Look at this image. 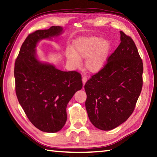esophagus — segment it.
Returning a JSON list of instances; mask_svg holds the SVG:
<instances>
[{
    "instance_id": "obj_1",
    "label": "esophagus",
    "mask_w": 157,
    "mask_h": 157,
    "mask_svg": "<svg viewBox=\"0 0 157 157\" xmlns=\"http://www.w3.org/2000/svg\"><path fill=\"white\" fill-rule=\"evenodd\" d=\"M82 84H83V86H84L85 85L86 82L87 81V77H86V76H82Z\"/></svg>"
}]
</instances>
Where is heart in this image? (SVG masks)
Segmentation results:
<instances>
[{
    "label": "heart",
    "mask_w": 157,
    "mask_h": 157,
    "mask_svg": "<svg viewBox=\"0 0 157 157\" xmlns=\"http://www.w3.org/2000/svg\"><path fill=\"white\" fill-rule=\"evenodd\" d=\"M111 48L109 41L103 40L101 37H81L75 41V51L68 49L66 51V55L68 60L75 68L81 64V58H86V69L90 72L96 73L105 66Z\"/></svg>",
    "instance_id": "b5f03b06"
}]
</instances>
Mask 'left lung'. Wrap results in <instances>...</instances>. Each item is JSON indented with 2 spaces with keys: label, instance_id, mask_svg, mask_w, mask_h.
Here are the masks:
<instances>
[{
  "label": "left lung",
  "instance_id": "left-lung-1",
  "mask_svg": "<svg viewBox=\"0 0 157 157\" xmlns=\"http://www.w3.org/2000/svg\"><path fill=\"white\" fill-rule=\"evenodd\" d=\"M121 43L103 69L85 85V107L90 122L111 130L133 113L142 90L143 63L131 37L120 31Z\"/></svg>",
  "mask_w": 157,
  "mask_h": 157
}]
</instances>
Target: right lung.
I'll use <instances>...</instances> for the list:
<instances>
[{"instance_id": "add662e5", "label": "right lung", "mask_w": 157, "mask_h": 157, "mask_svg": "<svg viewBox=\"0 0 157 157\" xmlns=\"http://www.w3.org/2000/svg\"><path fill=\"white\" fill-rule=\"evenodd\" d=\"M62 32V27L52 26L30 33L21 47L14 68L15 91L21 106L35 127L50 133L63 128L69 101L82 87L80 73L62 71L36 58L38 41Z\"/></svg>"}]
</instances>
